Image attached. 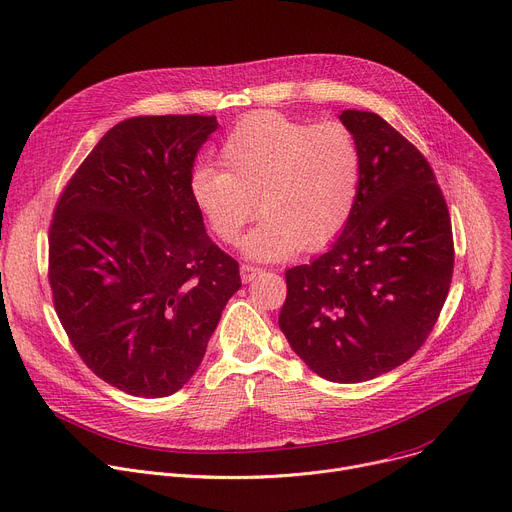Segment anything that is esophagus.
<instances>
[{
  "label": "esophagus",
  "instance_id": "1",
  "mask_svg": "<svg viewBox=\"0 0 512 512\" xmlns=\"http://www.w3.org/2000/svg\"><path fill=\"white\" fill-rule=\"evenodd\" d=\"M261 273V269L259 267H255V265H249V263H243L241 265V280L247 284V282H251L253 277H257Z\"/></svg>",
  "mask_w": 512,
  "mask_h": 512
}]
</instances>
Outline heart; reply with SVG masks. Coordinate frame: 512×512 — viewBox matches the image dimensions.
Returning a JSON list of instances; mask_svg holds the SVG:
<instances>
[{"label": "heart", "instance_id": "obj_1", "mask_svg": "<svg viewBox=\"0 0 512 512\" xmlns=\"http://www.w3.org/2000/svg\"><path fill=\"white\" fill-rule=\"evenodd\" d=\"M220 163L224 172L198 165L190 173V198L226 245L239 241L259 206L263 220L243 241L253 259L329 249L353 216L361 151L339 120L308 124L271 110L253 112L226 134Z\"/></svg>", "mask_w": 512, "mask_h": 512}]
</instances>
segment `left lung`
<instances>
[{"mask_svg": "<svg viewBox=\"0 0 512 512\" xmlns=\"http://www.w3.org/2000/svg\"><path fill=\"white\" fill-rule=\"evenodd\" d=\"M361 151L353 216L337 243L286 271L280 329L320 378L374 380L423 347L453 275V232L437 177L374 112L345 110Z\"/></svg>", "mask_w": 512, "mask_h": 512, "instance_id": "left-lung-1", "label": "left lung"}]
</instances>
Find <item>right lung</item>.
I'll list each match as a JSON object with an SVG mask.
<instances>
[{"label": "right lung", "instance_id": "1", "mask_svg": "<svg viewBox=\"0 0 512 512\" xmlns=\"http://www.w3.org/2000/svg\"><path fill=\"white\" fill-rule=\"evenodd\" d=\"M216 116H138L110 128L63 188L49 284L63 329L106 384L163 398L200 367L239 263L206 235L190 173Z\"/></svg>", "mask_w": 512, "mask_h": 512}]
</instances>
